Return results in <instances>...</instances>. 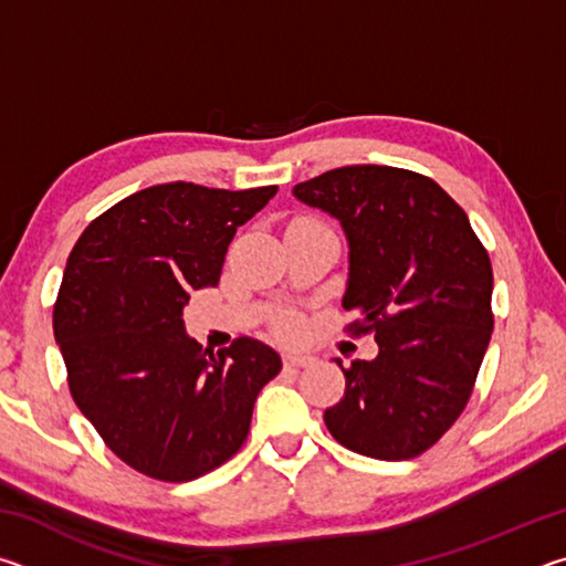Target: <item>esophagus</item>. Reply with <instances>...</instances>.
Returning a JSON list of instances; mask_svg holds the SVG:
<instances>
[{"mask_svg":"<svg viewBox=\"0 0 566 566\" xmlns=\"http://www.w3.org/2000/svg\"><path fill=\"white\" fill-rule=\"evenodd\" d=\"M312 361H314L312 354H304V352H286L284 354L286 367H310Z\"/></svg>","mask_w":566,"mask_h":566,"instance_id":"obj_1","label":"esophagus"}]
</instances>
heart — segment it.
Masks as SVG:
<instances>
[{
	"label": "heart",
	"instance_id": "1",
	"mask_svg": "<svg viewBox=\"0 0 566 566\" xmlns=\"http://www.w3.org/2000/svg\"><path fill=\"white\" fill-rule=\"evenodd\" d=\"M282 329H284L286 334H292V332H296V322H294V319H284V324H282Z\"/></svg>",
	"mask_w": 566,
	"mask_h": 566
}]
</instances>
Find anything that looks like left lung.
Instances as JSON below:
<instances>
[{"label": "left lung", "instance_id": "1", "mask_svg": "<svg viewBox=\"0 0 566 566\" xmlns=\"http://www.w3.org/2000/svg\"><path fill=\"white\" fill-rule=\"evenodd\" d=\"M337 219L349 244L342 306L379 354L344 371L324 424L352 452L399 462L439 442L472 395L492 339V264L469 217L434 179L354 165L292 189Z\"/></svg>", "mask_w": 566, "mask_h": 566}]
</instances>
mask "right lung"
Listing matches in <instances>:
<instances>
[{"instance_id":"1","label":"right lung","mask_w":566,"mask_h":566,"mask_svg":"<svg viewBox=\"0 0 566 566\" xmlns=\"http://www.w3.org/2000/svg\"><path fill=\"white\" fill-rule=\"evenodd\" d=\"M276 195L169 181L122 199L76 239L54 304L70 391L114 454L161 482H191L244 444L256 395L282 369L239 337L205 349L189 294L217 286L237 234Z\"/></svg>"}]
</instances>
